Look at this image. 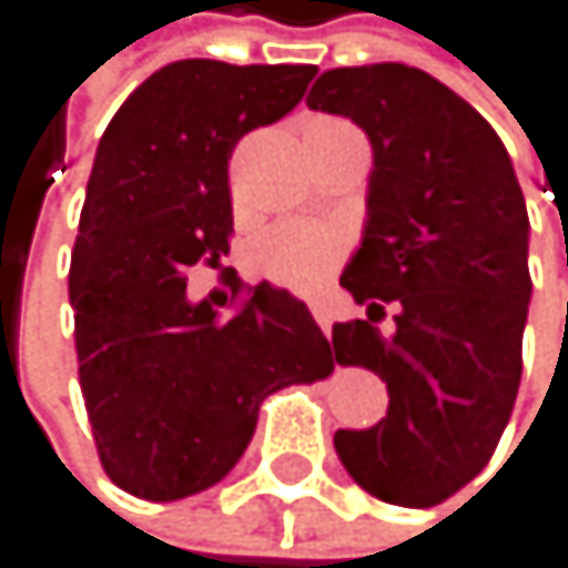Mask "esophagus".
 Returning <instances> with one entry per match:
<instances>
[{
  "mask_svg": "<svg viewBox=\"0 0 568 568\" xmlns=\"http://www.w3.org/2000/svg\"><path fill=\"white\" fill-rule=\"evenodd\" d=\"M310 313H313V320L320 323V331H323V334H331V326H334L331 303H326V300H310Z\"/></svg>",
  "mask_w": 568,
  "mask_h": 568,
  "instance_id": "34e87169",
  "label": "esophagus"
}]
</instances>
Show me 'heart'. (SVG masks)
I'll list each match as a JSON object with an SVG mask.
<instances>
[{"label": "heart", "instance_id": "1", "mask_svg": "<svg viewBox=\"0 0 568 568\" xmlns=\"http://www.w3.org/2000/svg\"><path fill=\"white\" fill-rule=\"evenodd\" d=\"M344 255V237L323 221H282L262 231L252 245L255 265L282 286L313 293L334 275Z\"/></svg>", "mask_w": 568, "mask_h": 568}]
</instances>
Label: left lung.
Returning a JSON list of instances; mask_svg holds the SVG:
<instances>
[{"label":"left lung","instance_id":"8db88e82","mask_svg":"<svg viewBox=\"0 0 568 568\" xmlns=\"http://www.w3.org/2000/svg\"><path fill=\"white\" fill-rule=\"evenodd\" d=\"M306 104L361 125L375 152L341 275L367 320L334 323V351L388 385V416L334 446L367 494L433 508L487 467L515 408L531 300L521 186L497 132L419 68L323 71ZM388 302L396 331L382 335Z\"/></svg>","mask_w":568,"mask_h":568}]
</instances>
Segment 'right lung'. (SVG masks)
Returning <instances> with one entry per match:
<instances>
[{
    "label": "right lung",
    "instance_id": "obj_1",
    "mask_svg": "<svg viewBox=\"0 0 568 568\" xmlns=\"http://www.w3.org/2000/svg\"><path fill=\"white\" fill-rule=\"evenodd\" d=\"M310 63L176 60L108 122L71 255L78 375L104 474L145 500L214 487L242 460L258 405L334 371L306 303L268 282L234 316L186 300L234 227L227 160L300 104Z\"/></svg>",
    "mask_w": 568,
    "mask_h": 568
}]
</instances>
